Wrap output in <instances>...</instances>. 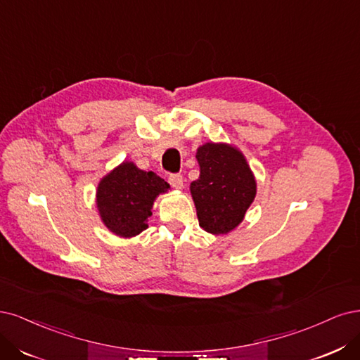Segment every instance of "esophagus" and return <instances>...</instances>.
Here are the masks:
<instances>
[{
  "label": "esophagus",
  "instance_id": "obj_1",
  "mask_svg": "<svg viewBox=\"0 0 360 360\" xmlns=\"http://www.w3.org/2000/svg\"><path fill=\"white\" fill-rule=\"evenodd\" d=\"M169 184L175 190H181L184 187V178L179 175V173H173V175L169 176Z\"/></svg>",
  "mask_w": 360,
  "mask_h": 360
}]
</instances>
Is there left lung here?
Masks as SVG:
<instances>
[{"label":"left lung","instance_id":"8db88e82","mask_svg":"<svg viewBox=\"0 0 360 360\" xmlns=\"http://www.w3.org/2000/svg\"><path fill=\"white\" fill-rule=\"evenodd\" d=\"M199 179L190 191L199 226L212 235H227L242 221L256 199L257 182L240 150L229 143L206 142L197 148Z\"/></svg>","mask_w":360,"mask_h":360}]
</instances>
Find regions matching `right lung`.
Instances as JSON below:
<instances>
[{
    "label": "right lung",
    "instance_id": "1",
    "mask_svg": "<svg viewBox=\"0 0 360 360\" xmlns=\"http://www.w3.org/2000/svg\"><path fill=\"white\" fill-rule=\"evenodd\" d=\"M169 190L170 185L157 173L139 169L133 161H122L98 182V215L113 235L134 238L148 229L157 197Z\"/></svg>",
    "mask_w": 360,
    "mask_h": 360
}]
</instances>
